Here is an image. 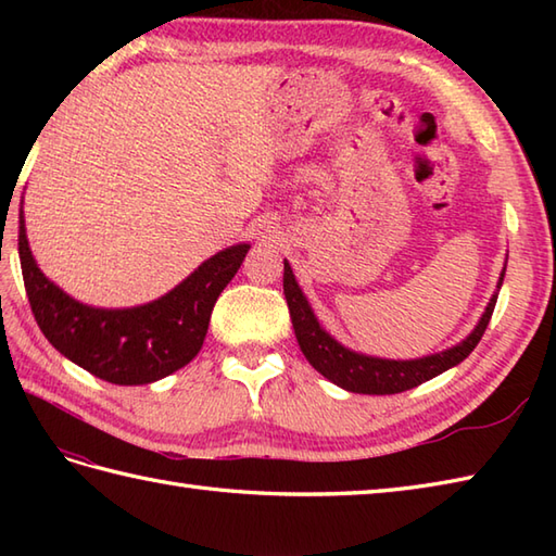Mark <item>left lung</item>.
Segmentation results:
<instances>
[{
    "label": "left lung",
    "instance_id": "8db88e82",
    "mask_svg": "<svg viewBox=\"0 0 556 556\" xmlns=\"http://www.w3.org/2000/svg\"><path fill=\"white\" fill-rule=\"evenodd\" d=\"M504 271L500 277V287H502ZM285 296H287L289 315L293 323V332H296L303 356L308 358L313 368L317 372H323L327 380H332L341 389H349V392H356V394H399V392H406V389H413L432 380V377H437L448 368H454V365L468 358L470 351L478 346V341L482 339V334H485V329L490 325L494 303H497V293H494L485 313L480 317L478 327L464 341H460L458 346L434 353V356H428V358H418V361H382V358L361 356V353L344 349L341 344H337V341L329 337L320 325H317L311 305L301 293L289 263H285Z\"/></svg>",
    "mask_w": 556,
    "mask_h": 556
}]
</instances>
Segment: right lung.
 Returning <instances> with one entry per match:
<instances>
[{
  "label": "right lung",
  "instance_id": "add662e5",
  "mask_svg": "<svg viewBox=\"0 0 556 556\" xmlns=\"http://www.w3.org/2000/svg\"><path fill=\"white\" fill-rule=\"evenodd\" d=\"M248 248L241 243L212 255L160 301L100 311L68 299L42 275L30 255L23 212L18 215L21 271L35 323L62 356L112 384L155 382L198 356L215 301L239 271Z\"/></svg>",
  "mask_w": 556,
  "mask_h": 556
}]
</instances>
